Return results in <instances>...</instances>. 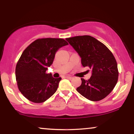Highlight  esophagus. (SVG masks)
I'll return each mask as SVG.
<instances>
[{
	"mask_svg": "<svg viewBox=\"0 0 134 134\" xmlns=\"http://www.w3.org/2000/svg\"><path fill=\"white\" fill-rule=\"evenodd\" d=\"M65 78H68V79H72V78H73L72 76H69V75L65 76Z\"/></svg>",
	"mask_w": 134,
	"mask_h": 134,
	"instance_id": "obj_1",
	"label": "esophagus"
}]
</instances>
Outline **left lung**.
I'll return each mask as SVG.
<instances>
[{
    "mask_svg": "<svg viewBox=\"0 0 134 134\" xmlns=\"http://www.w3.org/2000/svg\"><path fill=\"white\" fill-rule=\"evenodd\" d=\"M81 58L83 67H89L92 75L88 80L81 78L76 91L91 101H99L112 91L118 79L116 60L107 46L90 35L65 39Z\"/></svg>",
    "mask_w": 134,
    "mask_h": 134,
    "instance_id": "obj_1",
    "label": "left lung"
}]
</instances>
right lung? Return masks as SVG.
<instances>
[{
    "instance_id": "obj_1",
    "label": "right lung",
    "mask_w": 134,
    "mask_h": 134,
    "mask_svg": "<svg viewBox=\"0 0 134 134\" xmlns=\"http://www.w3.org/2000/svg\"><path fill=\"white\" fill-rule=\"evenodd\" d=\"M63 38H39L30 44L16 66L15 75L19 91L29 100L42 103L57 91L61 78L46 74L60 48L67 45Z\"/></svg>"
}]
</instances>
